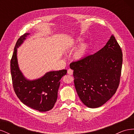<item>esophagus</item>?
Returning <instances> with one entry per match:
<instances>
[{
  "instance_id": "1",
  "label": "esophagus",
  "mask_w": 134,
  "mask_h": 134,
  "mask_svg": "<svg viewBox=\"0 0 134 134\" xmlns=\"http://www.w3.org/2000/svg\"><path fill=\"white\" fill-rule=\"evenodd\" d=\"M68 74L69 75H72V74H73V70L69 69L68 70Z\"/></svg>"
}]
</instances>
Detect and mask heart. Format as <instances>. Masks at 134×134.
Listing matches in <instances>:
<instances>
[{"label":"heart","mask_w":134,"mask_h":134,"mask_svg":"<svg viewBox=\"0 0 134 134\" xmlns=\"http://www.w3.org/2000/svg\"><path fill=\"white\" fill-rule=\"evenodd\" d=\"M83 39L81 38H78L75 41L71 44V47H72L76 45L77 44H79L82 42ZM88 46L87 44H83L81 46L78 50L76 51L74 53V57L76 59H80L84 58L85 55H86Z\"/></svg>","instance_id":"b5f03b06"}]
</instances>
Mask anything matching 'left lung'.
Masks as SVG:
<instances>
[{
    "instance_id": "obj_1",
    "label": "left lung",
    "mask_w": 134,
    "mask_h": 134,
    "mask_svg": "<svg viewBox=\"0 0 134 134\" xmlns=\"http://www.w3.org/2000/svg\"><path fill=\"white\" fill-rule=\"evenodd\" d=\"M122 64V50L113 35L96 53L70 64L76 92L86 106L99 107L115 94Z\"/></svg>"
}]
</instances>
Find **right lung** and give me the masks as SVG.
Here are the masks:
<instances>
[{"label":"right lung","instance_id":"1","mask_svg":"<svg viewBox=\"0 0 134 134\" xmlns=\"http://www.w3.org/2000/svg\"><path fill=\"white\" fill-rule=\"evenodd\" d=\"M29 34H25L16 42L10 60V72L13 87L15 94L26 106L40 112H46L54 107L58 97L60 79L66 75L65 69L50 71L42 78L30 81L25 79L19 70L17 48Z\"/></svg>","mask_w":134,"mask_h":134}]
</instances>
